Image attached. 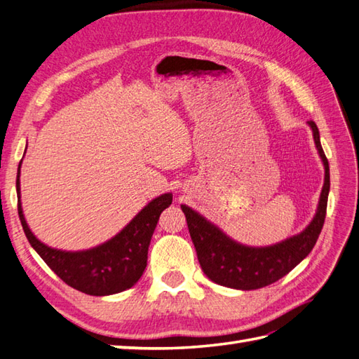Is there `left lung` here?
Wrapping results in <instances>:
<instances>
[{"instance_id":"1","label":"left lung","mask_w":359,"mask_h":359,"mask_svg":"<svg viewBox=\"0 0 359 359\" xmlns=\"http://www.w3.org/2000/svg\"><path fill=\"white\" fill-rule=\"evenodd\" d=\"M309 123L313 130L314 144H316L325 167V181L323 192H320L316 215L309 224V228L299 236L268 248L243 246L224 236L217 226L204 220L195 210L187 206H181L186 215L190 238L194 241L203 273L212 282L237 290H257L268 287V285L287 276L316 245L327 214L330 169H328V159L323 150V145H320L316 123L313 121Z\"/></svg>"}]
</instances>
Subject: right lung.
I'll return each instance as SVG.
<instances>
[{"label":"right lung","mask_w":359,"mask_h":359,"mask_svg":"<svg viewBox=\"0 0 359 359\" xmlns=\"http://www.w3.org/2000/svg\"><path fill=\"white\" fill-rule=\"evenodd\" d=\"M20 165L17 177L20 222L29 243L46 265L69 287L90 296L116 294L133 287L147 266L151 236L161 212L172 204V194H164L149 203L107 243L88 251L67 252L43 245L27 228L20 203Z\"/></svg>","instance_id":"right-lung-1"}]
</instances>
